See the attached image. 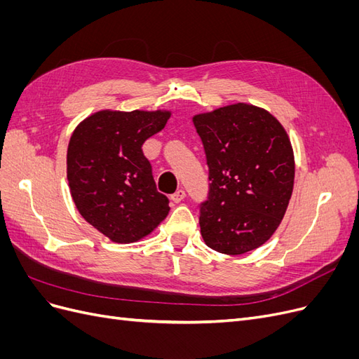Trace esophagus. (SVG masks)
<instances>
[{"label": "esophagus", "instance_id": "34e87169", "mask_svg": "<svg viewBox=\"0 0 359 359\" xmlns=\"http://www.w3.org/2000/svg\"><path fill=\"white\" fill-rule=\"evenodd\" d=\"M184 198H186V191H184L182 189H180V190H177L175 193H173L172 194V196H170V199L173 201V202H175V203H180Z\"/></svg>", "mask_w": 359, "mask_h": 359}]
</instances>
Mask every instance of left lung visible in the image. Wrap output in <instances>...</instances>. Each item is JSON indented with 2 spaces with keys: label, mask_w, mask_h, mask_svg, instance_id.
Instances as JSON below:
<instances>
[{
  "label": "left lung",
  "mask_w": 359,
  "mask_h": 359,
  "mask_svg": "<svg viewBox=\"0 0 359 359\" xmlns=\"http://www.w3.org/2000/svg\"><path fill=\"white\" fill-rule=\"evenodd\" d=\"M210 169L201 233L219 253L244 255L265 244L283 220L295 180L286 130L247 103L193 116Z\"/></svg>",
  "instance_id": "1"
}]
</instances>
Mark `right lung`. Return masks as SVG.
Here are the masks:
<instances>
[{"instance_id": "1", "label": "right lung", "mask_w": 359, "mask_h": 359, "mask_svg": "<svg viewBox=\"0 0 359 359\" xmlns=\"http://www.w3.org/2000/svg\"><path fill=\"white\" fill-rule=\"evenodd\" d=\"M169 111H100L74 128L67 148V180L83 219L114 243L142 240L166 219L169 199L157 191L142 153L165 128Z\"/></svg>"}]
</instances>
